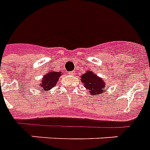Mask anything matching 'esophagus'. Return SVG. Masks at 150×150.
I'll list each match as a JSON object with an SVG mask.
<instances>
[{
	"instance_id": "34e87169",
	"label": "esophagus",
	"mask_w": 150,
	"mask_h": 150,
	"mask_svg": "<svg viewBox=\"0 0 150 150\" xmlns=\"http://www.w3.org/2000/svg\"><path fill=\"white\" fill-rule=\"evenodd\" d=\"M75 73V71H72V72H69V74H71V75H73Z\"/></svg>"
}]
</instances>
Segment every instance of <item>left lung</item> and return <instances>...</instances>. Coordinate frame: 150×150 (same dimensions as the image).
Here are the masks:
<instances>
[{"label": "left lung", "mask_w": 150, "mask_h": 150, "mask_svg": "<svg viewBox=\"0 0 150 150\" xmlns=\"http://www.w3.org/2000/svg\"><path fill=\"white\" fill-rule=\"evenodd\" d=\"M81 81L85 87L89 90L91 95L96 96L97 94L105 93L107 88L105 87V82L98 77L93 72L88 71L81 76Z\"/></svg>", "instance_id": "8db88e82"}]
</instances>
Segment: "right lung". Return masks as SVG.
Listing matches in <instances>:
<instances>
[{"label": "right lung", "mask_w": 150, "mask_h": 150, "mask_svg": "<svg viewBox=\"0 0 150 150\" xmlns=\"http://www.w3.org/2000/svg\"><path fill=\"white\" fill-rule=\"evenodd\" d=\"M60 75H61V73L60 72H50V73H47L43 77L41 83H39L40 88H42V90H45L52 89L53 86H55L56 85V82Z\"/></svg>", "instance_id": "right-lung-1"}]
</instances>
